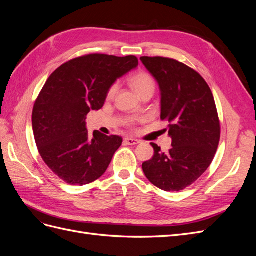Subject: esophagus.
Listing matches in <instances>:
<instances>
[{
  "label": "esophagus",
  "instance_id": "34e87169",
  "mask_svg": "<svg viewBox=\"0 0 256 256\" xmlns=\"http://www.w3.org/2000/svg\"><path fill=\"white\" fill-rule=\"evenodd\" d=\"M124 142L127 145H136L140 143V140H136V138H124Z\"/></svg>",
  "mask_w": 256,
  "mask_h": 256
}]
</instances>
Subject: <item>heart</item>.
Listing matches in <instances>:
<instances>
[{"label":"heart","mask_w":256,"mask_h":256,"mask_svg":"<svg viewBox=\"0 0 256 256\" xmlns=\"http://www.w3.org/2000/svg\"><path fill=\"white\" fill-rule=\"evenodd\" d=\"M129 84L138 96L142 95L145 92H154V88H156V84H154L152 76L148 72H138L134 74L129 79ZM116 90H118V84H112L110 88L108 90L106 98L112 99L115 95ZM134 124V120H127V125L129 127H132Z\"/></svg>","instance_id":"heart-1"}]
</instances>
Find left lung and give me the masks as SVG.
Instances as JSON below:
<instances>
[{
	"mask_svg": "<svg viewBox=\"0 0 256 256\" xmlns=\"http://www.w3.org/2000/svg\"><path fill=\"white\" fill-rule=\"evenodd\" d=\"M161 90L162 120L168 122L172 148L168 152L150 143L154 154L142 164L152 184L180 191L194 182L212 164L220 141V120L210 88L194 69L174 58H140Z\"/></svg>",
	"mask_w": 256,
	"mask_h": 256,
	"instance_id": "left-lung-1",
	"label": "left lung"
}]
</instances>
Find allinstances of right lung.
I'll use <instances>...</instances> for the list:
<instances>
[{
	"label": "right lung",
	"instance_id": "obj_1",
	"mask_svg": "<svg viewBox=\"0 0 256 256\" xmlns=\"http://www.w3.org/2000/svg\"><path fill=\"white\" fill-rule=\"evenodd\" d=\"M138 64L134 56L92 53L66 62L46 81L33 108V132L44 164L62 180L83 186L106 171L122 138L98 131L90 138L85 120L104 106L116 79Z\"/></svg>",
	"mask_w": 256,
	"mask_h": 256
}]
</instances>
